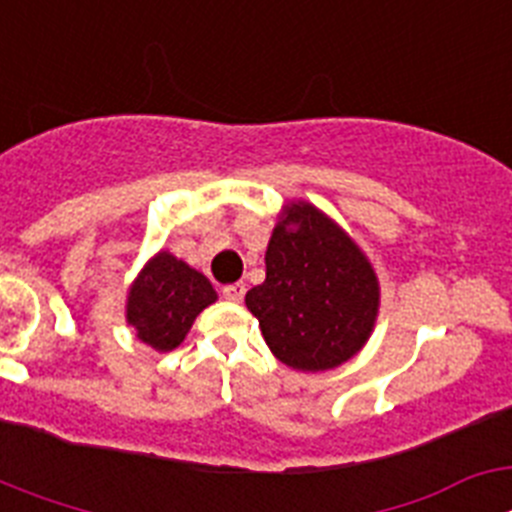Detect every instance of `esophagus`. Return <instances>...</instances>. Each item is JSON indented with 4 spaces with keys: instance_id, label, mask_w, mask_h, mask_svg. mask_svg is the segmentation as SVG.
Instances as JSON below:
<instances>
[{
    "instance_id": "esophagus-1",
    "label": "esophagus",
    "mask_w": 512,
    "mask_h": 512,
    "mask_svg": "<svg viewBox=\"0 0 512 512\" xmlns=\"http://www.w3.org/2000/svg\"><path fill=\"white\" fill-rule=\"evenodd\" d=\"M223 297L230 302H241L246 297V284L235 282V284H225L223 287Z\"/></svg>"
}]
</instances>
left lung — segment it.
Listing matches in <instances>:
<instances>
[{"label": "left lung", "instance_id": "left-lung-1", "mask_svg": "<svg viewBox=\"0 0 512 512\" xmlns=\"http://www.w3.org/2000/svg\"><path fill=\"white\" fill-rule=\"evenodd\" d=\"M266 346L300 372H325L366 343L379 284L356 243L307 202L287 205L266 248V279L246 295Z\"/></svg>", "mask_w": 512, "mask_h": 512}]
</instances>
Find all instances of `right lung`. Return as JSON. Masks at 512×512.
<instances>
[{
  "instance_id": "right-lung-1",
  "label": "right lung",
  "mask_w": 512,
  "mask_h": 512,
  "mask_svg": "<svg viewBox=\"0 0 512 512\" xmlns=\"http://www.w3.org/2000/svg\"><path fill=\"white\" fill-rule=\"evenodd\" d=\"M215 300L207 277L164 251L135 279L128 295V323L143 343L171 351L184 341L194 318Z\"/></svg>"
}]
</instances>
